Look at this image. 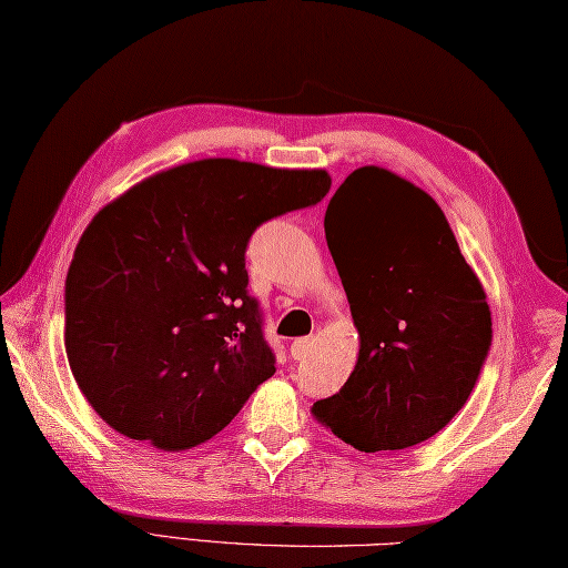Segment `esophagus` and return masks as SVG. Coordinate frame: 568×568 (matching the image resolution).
<instances>
[{
  "label": "esophagus",
  "mask_w": 568,
  "mask_h": 568,
  "mask_svg": "<svg viewBox=\"0 0 568 568\" xmlns=\"http://www.w3.org/2000/svg\"><path fill=\"white\" fill-rule=\"evenodd\" d=\"M312 348H314V338H308V336L296 338L294 344H292V358L294 361H304L308 353H312Z\"/></svg>",
  "instance_id": "1"
}]
</instances>
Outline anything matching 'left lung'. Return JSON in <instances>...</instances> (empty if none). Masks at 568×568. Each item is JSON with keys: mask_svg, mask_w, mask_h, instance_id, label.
<instances>
[{"mask_svg": "<svg viewBox=\"0 0 568 568\" xmlns=\"http://www.w3.org/2000/svg\"><path fill=\"white\" fill-rule=\"evenodd\" d=\"M326 244L361 351L314 415L361 453L405 450L463 410L491 346L485 288L437 202L376 165L331 197Z\"/></svg>", "mask_w": 568, "mask_h": 568, "instance_id": "left-lung-1", "label": "left lung"}]
</instances>
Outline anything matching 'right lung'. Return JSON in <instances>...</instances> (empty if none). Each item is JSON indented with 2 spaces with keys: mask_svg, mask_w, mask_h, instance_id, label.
<instances>
[{
  "mask_svg": "<svg viewBox=\"0 0 568 568\" xmlns=\"http://www.w3.org/2000/svg\"><path fill=\"white\" fill-rule=\"evenodd\" d=\"M328 187L326 170L207 158L143 180L91 220L67 274L63 344L113 430L187 450L274 376L244 252L260 224Z\"/></svg>",
  "mask_w": 568,
  "mask_h": 568,
  "instance_id": "obj_1",
  "label": "right lung"
}]
</instances>
